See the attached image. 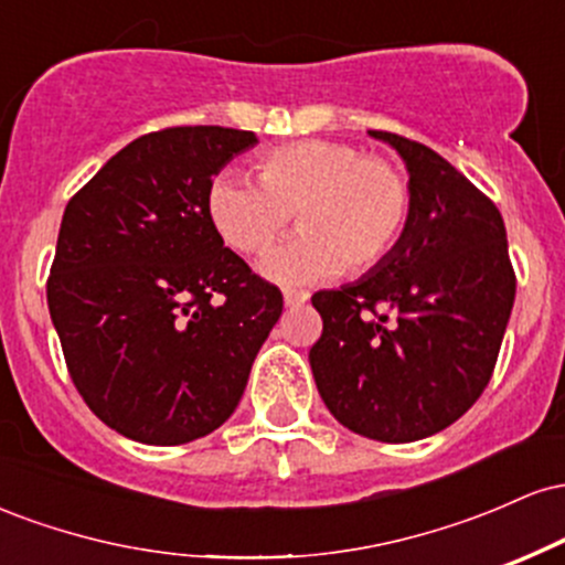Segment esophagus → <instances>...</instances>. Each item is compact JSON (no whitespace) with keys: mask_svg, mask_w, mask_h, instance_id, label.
I'll return each mask as SVG.
<instances>
[{"mask_svg":"<svg viewBox=\"0 0 565 565\" xmlns=\"http://www.w3.org/2000/svg\"><path fill=\"white\" fill-rule=\"evenodd\" d=\"M302 302H308V291L284 289V305H287V308H300Z\"/></svg>","mask_w":565,"mask_h":565,"instance_id":"34e87169","label":"esophagus"}]
</instances>
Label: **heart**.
<instances>
[{"label": "heart", "mask_w": 565, "mask_h": 565, "mask_svg": "<svg viewBox=\"0 0 565 565\" xmlns=\"http://www.w3.org/2000/svg\"><path fill=\"white\" fill-rule=\"evenodd\" d=\"M257 180L220 172L206 188V215L231 249L257 255L287 228L300 233L260 260L281 284L319 281L377 265L408 220L406 178L385 159L337 140H297L263 153Z\"/></svg>", "instance_id": "b5f03b06"}]
</instances>
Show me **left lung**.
<instances>
[{
  "label": "left lung",
  "instance_id": "1",
  "mask_svg": "<svg viewBox=\"0 0 565 565\" xmlns=\"http://www.w3.org/2000/svg\"><path fill=\"white\" fill-rule=\"evenodd\" d=\"M404 159L408 220L359 281L313 295L321 340L308 361L340 425L408 444L457 423L489 385L515 274L504 220L433 148L369 129Z\"/></svg>",
  "mask_w": 565,
  "mask_h": 565
}]
</instances>
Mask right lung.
Segmentation results:
<instances>
[{"label":"right lung","mask_w":565,"mask_h":565,"mask_svg":"<svg viewBox=\"0 0 565 565\" xmlns=\"http://www.w3.org/2000/svg\"><path fill=\"white\" fill-rule=\"evenodd\" d=\"M252 146L255 132L231 127L142 135L63 212L50 319L84 404L140 444L217 430L281 316V291L206 215L212 178Z\"/></svg>","instance_id":"obj_1"}]
</instances>
